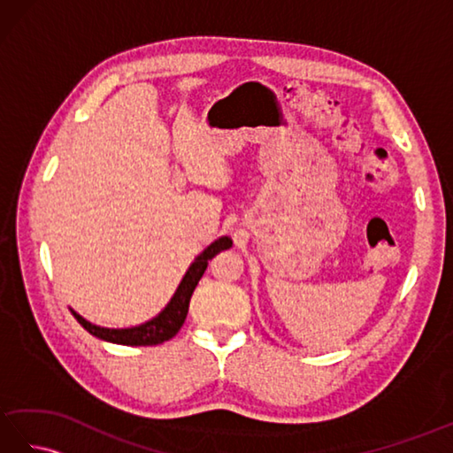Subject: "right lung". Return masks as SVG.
Here are the masks:
<instances>
[{"label":"right lung","instance_id":"add662e5","mask_svg":"<svg viewBox=\"0 0 453 453\" xmlns=\"http://www.w3.org/2000/svg\"><path fill=\"white\" fill-rule=\"evenodd\" d=\"M229 247H232V239L227 235L219 237L214 243L208 245L204 251L195 258V263L188 266L187 274L182 276L177 292L173 294L171 302L165 305V310L153 317L151 321H146L138 326H128V329H107V326L93 325L88 319H83V317L80 313H75L73 310L72 313L85 331H89L93 336H97V339H103V341H109L114 344H127V346H151V344L165 342L173 339V336L179 333L182 323H185L190 296L195 292L202 274H204L208 261L211 257H216L219 251H224V249H229Z\"/></svg>","mask_w":453,"mask_h":453}]
</instances>
